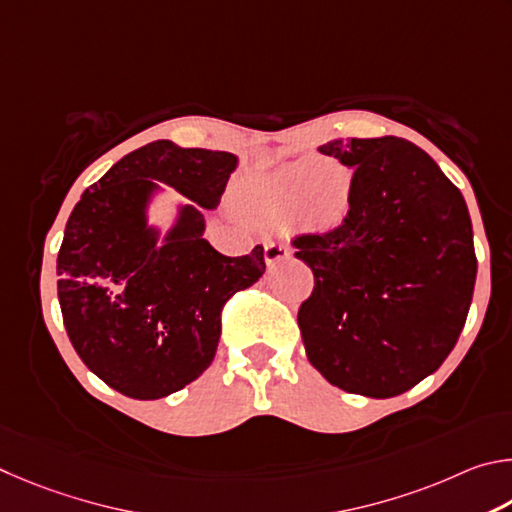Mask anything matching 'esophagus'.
Listing matches in <instances>:
<instances>
[{
    "mask_svg": "<svg viewBox=\"0 0 512 512\" xmlns=\"http://www.w3.org/2000/svg\"><path fill=\"white\" fill-rule=\"evenodd\" d=\"M285 256H290V247L283 245V242H265V263L272 265V263H279L283 261Z\"/></svg>",
    "mask_w": 512,
    "mask_h": 512,
    "instance_id": "34e87169",
    "label": "esophagus"
}]
</instances>
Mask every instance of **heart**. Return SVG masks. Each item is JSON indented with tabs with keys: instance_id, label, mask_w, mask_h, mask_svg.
I'll return each instance as SVG.
<instances>
[{
	"instance_id": "1",
	"label": "heart",
	"mask_w": 512,
	"mask_h": 512,
	"mask_svg": "<svg viewBox=\"0 0 512 512\" xmlns=\"http://www.w3.org/2000/svg\"><path fill=\"white\" fill-rule=\"evenodd\" d=\"M328 175L319 182L312 179L310 164H297L285 168L276 175L274 182L267 188L265 206L270 213H292L301 206V220L310 229H333L344 220L351 202V179L339 175Z\"/></svg>"
}]
</instances>
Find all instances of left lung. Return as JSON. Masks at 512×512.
Returning a JSON list of instances; mask_svg holds the SVG:
<instances>
[{
    "mask_svg": "<svg viewBox=\"0 0 512 512\" xmlns=\"http://www.w3.org/2000/svg\"><path fill=\"white\" fill-rule=\"evenodd\" d=\"M353 168L346 218L292 238L315 274L299 308L310 364L348 393L393 398L432 375L468 319L477 256L459 188L416 143L335 139Z\"/></svg>",
    "mask_w": 512,
    "mask_h": 512,
    "instance_id": "8db88e82",
    "label": "left lung"
}]
</instances>
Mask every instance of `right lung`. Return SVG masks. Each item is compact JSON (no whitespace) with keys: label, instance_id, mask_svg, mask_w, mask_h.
Returning <instances> with one entry per match:
<instances>
[{"label":"right lung","instance_id":"1","mask_svg":"<svg viewBox=\"0 0 512 512\" xmlns=\"http://www.w3.org/2000/svg\"><path fill=\"white\" fill-rule=\"evenodd\" d=\"M236 155L146 143L107 170L71 211L58 251V301L71 346L107 387L134 400L170 396L209 369L222 308L265 272L263 247L222 256L185 207L161 246L145 227L152 178L215 209Z\"/></svg>","mask_w":512,"mask_h":512}]
</instances>
